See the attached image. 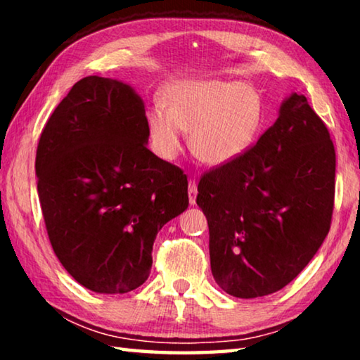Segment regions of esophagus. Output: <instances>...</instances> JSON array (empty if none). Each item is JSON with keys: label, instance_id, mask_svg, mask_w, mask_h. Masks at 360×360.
Listing matches in <instances>:
<instances>
[{"label": "esophagus", "instance_id": "34e87169", "mask_svg": "<svg viewBox=\"0 0 360 360\" xmlns=\"http://www.w3.org/2000/svg\"><path fill=\"white\" fill-rule=\"evenodd\" d=\"M197 182H195V179H191L188 181V202H191V205H195V200H197Z\"/></svg>", "mask_w": 360, "mask_h": 360}]
</instances>
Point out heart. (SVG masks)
Instances as JSON below:
<instances>
[{
    "mask_svg": "<svg viewBox=\"0 0 360 360\" xmlns=\"http://www.w3.org/2000/svg\"><path fill=\"white\" fill-rule=\"evenodd\" d=\"M165 108L152 106L146 120L152 149L172 160L182 148L181 130H191V149L206 165H225L257 135L262 100L248 84L184 81L163 90Z\"/></svg>",
    "mask_w": 360,
    "mask_h": 360,
    "instance_id": "b5f03b06",
    "label": "heart"
}]
</instances>
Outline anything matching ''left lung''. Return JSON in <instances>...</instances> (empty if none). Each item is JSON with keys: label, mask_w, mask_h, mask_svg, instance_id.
<instances>
[{"label": "left lung", "mask_w": 360, "mask_h": 360, "mask_svg": "<svg viewBox=\"0 0 360 360\" xmlns=\"http://www.w3.org/2000/svg\"><path fill=\"white\" fill-rule=\"evenodd\" d=\"M333 200L330 133L308 100L292 94L257 143L200 178L216 283L238 298L283 289L324 243Z\"/></svg>", "instance_id": "8db88e82"}]
</instances>
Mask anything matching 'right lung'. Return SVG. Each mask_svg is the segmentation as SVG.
<instances>
[{"label":"right lung","instance_id":"obj_1","mask_svg":"<svg viewBox=\"0 0 360 360\" xmlns=\"http://www.w3.org/2000/svg\"><path fill=\"white\" fill-rule=\"evenodd\" d=\"M143 100L130 85L89 76L42 129L38 195L53 252L100 294L141 285L160 229L188 206L187 176L148 149Z\"/></svg>","mask_w":360,"mask_h":360}]
</instances>
